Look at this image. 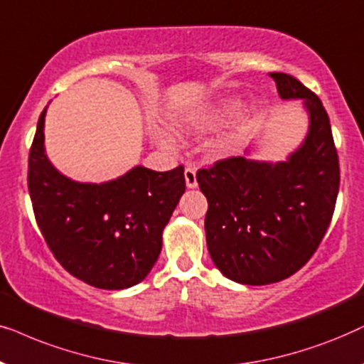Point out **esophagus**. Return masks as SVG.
<instances>
[{
	"label": "esophagus",
	"mask_w": 364,
	"mask_h": 364,
	"mask_svg": "<svg viewBox=\"0 0 364 364\" xmlns=\"http://www.w3.org/2000/svg\"><path fill=\"white\" fill-rule=\"evenodd\" d=\"M185 179H186V186L188 188H196L198 181H196V169L188 166L185 169Z\"/></svg>",
	"instance_id": "34e87169"
}]
</instances>
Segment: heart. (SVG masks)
Here are the masks:
<instances>
[{"mask_svg":"<svg viewBox=\"0 0 364 364\" xmlns=\"http://www.w3.org/2000/svg\"><path fill=\"white\" fill-rule=\"evenodd\" d=\"M240 103L236 100L225 101V103L211 106L206 108L201 113L193 114L191 118L186 119V128L193 129V132H203V129H213L216 126L226 123L232 114L236 113Z\"/></svg>","mask_w":364,"mask_h":364,"instance_id":"obj_1","label":"heart"}]
</instances>
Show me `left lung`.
I'll use <instances>...</instances> for the list:
<instances>
[{
    "label": "left lung",
    "mask_w": 364,
    "mask_h": 364,
    "mask_svg": "<svg viewBox=\"0 0 364 364\" xmlns=\"http://www.w3.org/2000/svg\"><path fill=\"white\" fill-rule=\"evenodd\" d=\"M283 100L301 98L309 133L287 163L269 164L241 156L198 169L208 200L206 245L226 278L269 284L301 269L331 223L340 159L321 100L287 73H269Z\"/></svg>",
    "instance_id": "left-lung-1"
}]
</instances>
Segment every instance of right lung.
<instances>
[{
    "mask_svg": "<svg viewBox=\"0 0 364 364\" xmlns=\"http://www.w3.org/2000/svg\"><path fill=\"white\" fill-rule=\"evenodd\" d=\"M46 109L28 158V190L48 248L75 278L101 289L138 284L156 263L163 228L186 190L185 168L136 166L103 185L71 181L48 161Z\"/></svg>",
    "mask_w": 364,
    "mask_h": 364,
    "instance_id": "obj_1",
    "label": "right lung"
}]
</instances>
